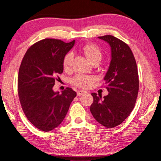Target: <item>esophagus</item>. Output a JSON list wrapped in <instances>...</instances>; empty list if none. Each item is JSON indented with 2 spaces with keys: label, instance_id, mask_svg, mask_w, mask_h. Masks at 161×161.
<instances>
[{
  "label": "esophagus",
  "instance_id": "obj_1",
  "mask_svg": "<svg viewBox=\"0 0 161 161\" xmlns=\"http://www.w3.org/2000/svg\"><path fill=\"white\" fill-rule=\"evenodd\" d=\"M84 93H86V91H83V90H80L77 92V95L78 96H80L81 95H83V94H84Z\"/></svg>",
  "mask_w": 161,
  "mask_h": 161
}]
</instances>
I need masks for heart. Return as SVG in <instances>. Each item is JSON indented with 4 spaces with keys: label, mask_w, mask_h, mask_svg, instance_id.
<instances>
[{
    "label": "heart",
    "mask_w": 161,
    "mask_h": 161,
    "mask_svg": "<svg viewBox=\"0 0 161 161\" xmlns=\"http://www.w3.org/2000/svg\"><path fill=\"white\" fill-rule=\"evenodd\" d=\"M82 52L87 59L91 63L100 62L101 61L103 55L100 49L93 44H86L82 47ZM73 55L72 53H68L63 60V68L64 70H70L72 66ZM96 81V78L89 75H78L71 80V83L74 86L81 88V89H89L91 87Z\"/></svg>",
    "instance_id": "b5f03b06"
}]
</instances>
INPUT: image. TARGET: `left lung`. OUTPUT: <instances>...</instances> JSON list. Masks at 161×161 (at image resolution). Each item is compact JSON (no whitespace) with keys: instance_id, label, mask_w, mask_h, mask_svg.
<instances>
[{"instance_id":"left-lung-1","label":"left lung","mask_w":161,"mask_h":161,"mask_svg":"<svg viewBox=\"0 0 161 161\" xmlns=\"http://www.w3.org/2000/svg\"><path fill=\"white\" fill-rule=\"evenodd\" d=\"M109 43L112 60L104 80L109 94L97 96L90 111L96 120L106 128H114L125 121L133 109L139 91L137 64L131 49L124 41L114 36L98 37Z\"/></svg>"}]
</instances>
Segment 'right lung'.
Returning <instances> with one entry per match:
<instances>
[{"mask_svg":"<svg viewBox=\"0 0 161 161\" xmlns=\"http://www.w3.org/2000/svg\"><path fill=\"white\" fill-rule=\"evenodd\" d=\"M70 42L45 38L30 47L18 75V95L25 115L34 126L48 132L61 124L77 96L71 88L54 92L57 75L64 71L63 60L73 47Z\"/></svg>","mask_w":161,"mask_h":161,"instance_id":"obj_1","label":"right lung"}]
</instances>
